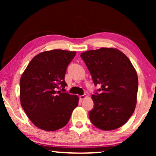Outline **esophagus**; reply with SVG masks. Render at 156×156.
<instances>
[{
	"instance_id": "obj_1",
	"label": "esophagus",
	"mask_w": 156,
	"mask_h": 156,
	"mask_svg": "<svg viewBox=\"0 0 156 156\" xmlns=\"http://www.w3.org/2000/svg\"><path fill=\"white\" fill-rule=\"evenodd\" d=\"M86 97H87L86 95H82V96H80V97H79V98H80V100H84Z\"/></svg>"
}]
</instances>
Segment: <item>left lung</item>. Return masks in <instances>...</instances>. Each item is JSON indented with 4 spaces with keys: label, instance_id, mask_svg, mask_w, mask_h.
I'll list each match as a JSON object with an SVG mask.
<instances>
[{
    "label": "left lung",
    "instance_id": "1",
    "mask_svg": "<svg viewBox=\"0 0 156 156\" xmlns=\"http://www.w3.org/2000/svg\"><path fill=\"white\" fill-rule=\"evenodd\" d=\"M95 86H101L91 98L94 108L89 112L94 126L110 131L125 124L135 110L138 79L125 54L113 48L82 53Z\"/></svg>",
    "mask_w": 156,
    "mask_h": 156
}]
</instances>
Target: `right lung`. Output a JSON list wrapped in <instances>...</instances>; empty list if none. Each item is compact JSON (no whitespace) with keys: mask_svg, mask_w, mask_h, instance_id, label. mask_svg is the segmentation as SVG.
<instances>
[{"mask_svg":"<svg viewBox=\"0 0 156 156\" xmlns=\"http://www.w3.org/2000/svg\"><path fill=\"white\" fill-rule=\"evenodd\" d=\"M76 54L61 49L42 52L33 58L21 76V106L39 129L47 131L61 129L78 106L77 96L58 91L67 85L65 76Z\"/></svg>","mask_w":156,"mask_h":156,"instance_id":"obj_1","label":"right lung"}]
</instances>
